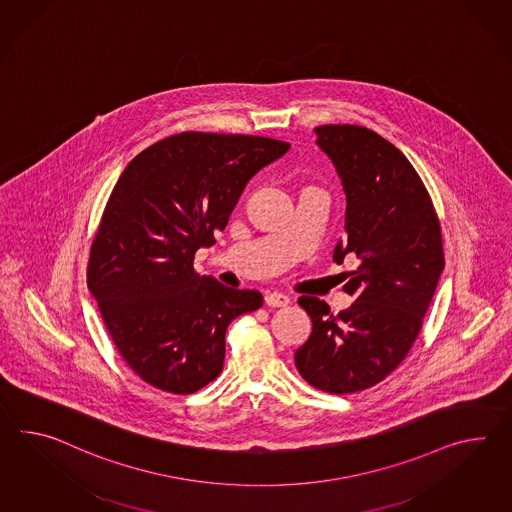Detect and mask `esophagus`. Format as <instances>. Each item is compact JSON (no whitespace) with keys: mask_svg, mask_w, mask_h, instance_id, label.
Segmentation results:
<instances>
[{"mask_svg":"<svg viewBox=\"0 0 512 512\" xmlns=\"http://www.w3.org/2000/svg\"><path fill=\"white\" fill-rule=\"evenodd\" d=\"M264 301H266V305L268 307H287L288 303H290V300H288V296H285V294H279V292H270V294H266V298H264Z\"/></svg>","mask_w":512,"mask_h":512,"instance_id":"obj_1","label":"esophagus"}]
</instances>
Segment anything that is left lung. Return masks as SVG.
Listing matches in <instances>:
<instances>
[{
  "mask_svg": "<svg viewBox=\"0 0 512 512\" xmlns=\"http://www.w3.org/2000/svg\"><path fill=\"white\" fill-rule=\"evenodd\" d=\"M346 194V242L333 259L355 253L361 264L344 292L346 311L301 296L312 320L309 340L296 351V368L314 388L351 394L392 374L418 337L444 270L442 231L433 200L407 157L362 125L314 127Z\"/></svg>",
  "mask_w": 512,
  "mask_h": 512,
  "instance_id": "left-lung-1",
  "label": "left lung"
}]
</instances>
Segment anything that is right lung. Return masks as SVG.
Here are the masks:
<instances>
[{
    "label": "right lung",
    "mask_w": 512,
    "mask_h": 512,
    "mask_svg": "<svg viewBox=\"0 0 512 512\" xmlns=\"http://www.w3.org/2000/svg\"><path fill=\"white\" fill-rule=\"evenodd\" d=\"M283 140L185 131L127 164L90 246L87 285L127 366L151 387L192 394L224 366L225 331L261 292L200 277L194 257L224 231L246 183Z\"/></svg>",
    "instance_id": "right-lung-1"
}]
</instances>
